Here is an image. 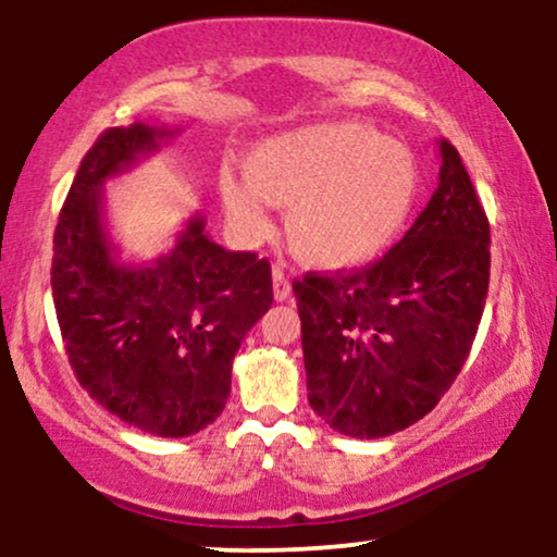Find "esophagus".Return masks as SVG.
<instances>
[{
  "label": "esophagus",
  "instance_id": "obj_1",
  "mask_svg": "<svg viewBox=\"0 0 557 557\" xmlns=\"http://www.w3.org/2000/svg\"><path fill=\"white\" fill-rule=\"evenodd\" d=\"M272 290H274V298H277V300H287L293 296L290 280H287V274L280 270V267H274V270H272Z\"/></svg>",
  "mask_w": 557,
  "mask_h": 557
}]
</instances>
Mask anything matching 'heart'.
<instances>
[{
	"label": "heart",
	"instance_id": "obj_1",
	"mask_svg": "<svg viewBox=\"0 0 557 557\" xmlns=\"http://www.w3.org/2000/svg\"><path fill=\"white\" fill-rule=\"evenodd\" d=\"M417 157L363 123L280 133L243 159V181L222 175L220 196L243 233L267 230V203L285 207L290 251L317 270L374 259L400 235L419 198Z\"/></svg>",
	"mask_w": 557,
	"mask_h": 557
}]
</instances>
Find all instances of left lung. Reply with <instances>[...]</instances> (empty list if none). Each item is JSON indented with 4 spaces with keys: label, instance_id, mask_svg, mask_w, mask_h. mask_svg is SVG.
<instances>
[{
    "label": "left lung",
    "instance_id": "8db88e82",
    "mask_svg": "<svg viewBox=\"0 0 557 557\" xmlns=\"http://www.w3.org/2000/svg\"><path fill=\"white\" fill-rule=\"evenodd\" d=\"M440 183L382 259L293 283L309 403L335 432L417 424L469 359L490 287V222L450 140Z\"/></svg>",
    "mask_w": 557,
    "mask_h": 557
}]
</instances>
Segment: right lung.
<instances>
[{
	"label": "right lung",
	"mask_w": 557,
	"mask_h": 557,
	"mask_svg": "<svg viewBox=\"0 0 557 557\" xmlns=\"http://www.w3.org/2000/svg\"><path fill=\"white\" fill-rule=\"evenodd\" d=\"M168 136L133 123L96 138L54 230L52 296L86 393L140 432L188 437L225 408L235 354L272 306V267L251 251L222 248L198 214L164 257L117 259L101 190Z\"/></svg>",
	"instance_id": "right-lung-1"
}]
</instances>
